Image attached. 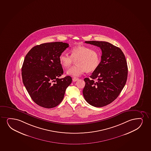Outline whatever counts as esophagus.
<instances>
[{"label": "esophagus", "instance_id": "1", "mask_svg": "<svg viewBox=\"0 0 151 151\" xmlns=\"http://www.w3.org/2000/svg\"><path fill=\"white\" fill-rule=\"evenodd\" d=\"M78 80V78H73V82H76Z\"/></svg>", "mask_w": 151, "mask_h": 151}]
</instances>
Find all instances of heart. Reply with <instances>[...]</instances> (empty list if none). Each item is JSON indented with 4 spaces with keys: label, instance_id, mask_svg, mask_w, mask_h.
<instances>
[{
    "label": "heart",
    "instance_id": "b5f03b06",
    "mask_svg": "<svg viewBox=\"0 0 151 151\" xmlns=\"http://www.w3.org/2000/svg\"><path fill=\"white\" fill-rule=\"evenodd\" d=\"M70 52V55L62 53L59 57L60 64L65 69L69 68L76 60L77 65L69 69L67 75L78 77L85 71H93L99 66L101 57L99 52L96 50L86 46H76L71 49Z\"/></svg>",
    "mask_w": 151,
    "mask_h": 151
}]
</instances>
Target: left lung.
Segmentation results:
<instances>
[{"label": "left lung", "mask_w": 151, "mask_h": 151, "mask_svg": "<svg viewBox=\"0 0 151 151\" xmlns=\"http://www.w3.org/2000/svg\"><path fill=\"white\" fill-rule=\"evenodd\" d=\"M86 43L98 46L102 55L99 67L90 78H86L83 94L86 101L96 107H102L114 101L124 87L128 77V66L119 48L105 41H90Z\"/></svg>", "instance_id": "8db88e82"}]
</instances>
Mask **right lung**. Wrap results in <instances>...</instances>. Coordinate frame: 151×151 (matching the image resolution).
Here are the masks:
<instances>
[{"label":"right lung","mask_w":151,"mask_h":151,"mask_svg":"<svg viewBox=\"0 0 151 151\" xmlns=\"http://www.w3.org/2000/svg\"><path fill=\"white\" fill-rule=\"evenodd\" d=\"M68 46L62 42L46 43L34 46L25 55L21 69L23 83L41 107L50 109L59 105L71 83V76L59 78L63 69L59 57Z\"/></svg>","instance_id":"right-lung-1"}]
</instances>
